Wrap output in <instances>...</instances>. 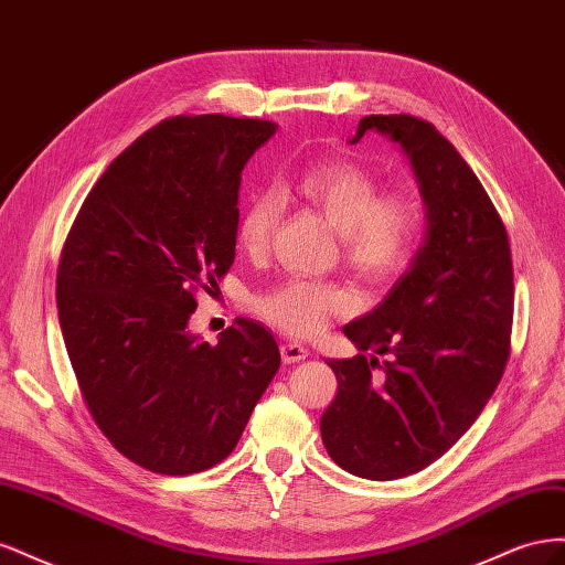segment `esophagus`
<instances>
[{
	"label": "esophagus",
	"instance_id": "34e87169",
	"mask_svg": "<svg viewBox=\"0 0 565 565\" xmlns=\"http://www.w3.org/2000/svg\"><path fill=\"white\" fill-rule=\"evenodd\" d=\"M280 355L287 365H295L303 361V358H309V351L297 344V341H285V344H280Z\"/></svg>",
	"mask_w": 565,
	"mask_h": 565
}]
</instances>
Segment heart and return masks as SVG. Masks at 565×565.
I'll return each instance as SVG.
<instances>
[{
  "mask_svg": "<svg viewBox=\"0 0 565 565\" xmlns=\"http://www.w3.org/2000/svg\"><path fill=\"white\" fill-rule=\"evenodd\" d=\"M287 193L311 204L341 233L347 264L367 280H388L407 266L419 237V210L405 193H380L361 164L320 160L287 181ZM280 216L278 200L254 193L241 212L235 241L252 259L266 254ZM254 309L289 337H313L332 316L353 309L347 287L289 278L259 295Z\"/></svg>",
  "mask_w": 565,
  "mask_h": 565,
  "instance_id": "heart-1",
  "label": "heart"
}]
</instances>
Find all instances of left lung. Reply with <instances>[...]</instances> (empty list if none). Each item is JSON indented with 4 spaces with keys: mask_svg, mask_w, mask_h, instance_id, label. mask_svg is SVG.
Listing matches in <instances>:
<instances>
[{
    "mask_svg": "<svg viewBox=\"0 0 565 565\" xmlns=\"http://www.w3.org/2000/svg\"><path fill=\"white\" fill-rule=\"evenodd\" d=\"M367 131L396 141L413 164L426 233L377 309L344 328L361 353L328 361L339 391L322 413L320 436L341 469L393 481L446 455L498 388L514 318V268L498 210L446 136L413 115H370L351 143ZM365 350L390 361L380 364Z\"/></svg>",
    "mask_w": 565,
    "mask_h": 565,
    "instance_id": "1",
    "label": "left lung"
}]
</instances>
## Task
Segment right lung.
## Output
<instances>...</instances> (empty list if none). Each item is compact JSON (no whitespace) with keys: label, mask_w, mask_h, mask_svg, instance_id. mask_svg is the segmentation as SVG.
<instances>
[{"label":"right lung","mask_w":565,"mask_h":565,"mask_svg":"<svg viewBox=\"0 0 565 565\" xmlns=\"http://www.w3.org/2000/svg\"><path fill=\"white\" fill-rule=\"evenodd\" d=\"M268 119L172 117L117 156L84 200L56 276L61 332L94 422L164 476L224 461L280 367L264 324L212 347L188 320L235 259L237 191Z\"/></svg>","instance_id":"add662e5"}]
</instances>
